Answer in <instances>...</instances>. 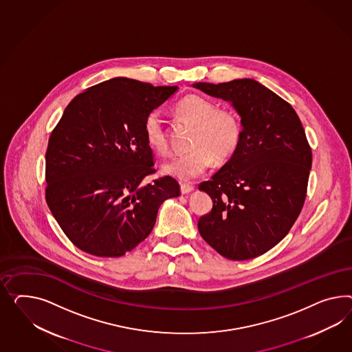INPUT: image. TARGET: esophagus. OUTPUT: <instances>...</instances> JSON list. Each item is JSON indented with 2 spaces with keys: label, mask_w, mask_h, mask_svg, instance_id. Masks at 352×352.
Instances as JSON below:
<instances>
[{
  "label": "esophagus",
  "mask_w": 352,
  "mask_h": 352,
  "mask_svg": "<svg viewBox=\"0 0 352 352\" xmlns=\"http://www.w3.org/2000/svg\"><path fill=\"white\" fill-rule=\"evenodd\" d=\"M193 190H195V187L190 186V184H182L181 186V192L183 195H188V193L193 192Z\"/></svg>",
  "instance_id": "1"
}]
</instances>
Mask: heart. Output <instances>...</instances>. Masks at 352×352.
Segmentation results:
<instances>
[{"mask_svg":"<svg viewBox=\"0 0 352 352\" xmlns=\"http://www.w3.org/2000/svg\"><path fill=\"white\" fill-rule=\"evenodd\" d=\"M175 111L184 120L196 125V131L190 141V152L162 164L165 174L179 181H193L210 169L215 159L224 162L237 150L242 126L233 113L218 110L212 101L199 95L183 97L175 106ZM143 134L152 151L164 155L169 150L168 133L159 111H151L146 116Z\"/></svg>","mask_w":352,"mask_h":352,"instance_id":"obj_1","label":"heart"}]
</instances>
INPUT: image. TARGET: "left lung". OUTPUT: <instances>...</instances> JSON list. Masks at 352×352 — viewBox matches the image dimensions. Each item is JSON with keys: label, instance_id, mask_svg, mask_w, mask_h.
Masks as SVG:
<instances>
[{"label": "left lung", "instance_id": "8db88e82", "mask_svg": "<svg viewBox=\"0 0 352 352\" xmlns=\"http://www.w3.org/2000/svg\"><path fill=\"white\" fill-rule=\"evenodd\" d=\"M192 86L230 102L242 125L236 152L199 186L212 200L199 232L221 256H260L287 236L304 206L313 156L302 124L291 104L255 79Z\"/></svg>", "mask_w": 352, "mask_h": 352}]
</instances>
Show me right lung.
<instances>
[{"label": "right lung", "instance_id": "1", "mask_svg": "<svg viewBox=\"0 0 352 352\" xmlns=\"http://www.w3.org/2000/svg\"><path fill=\"white\" fill-rule=\"evenodd\" d=\"M177 91L118 76L67 104L48 140L46 201L82 251L123 256L151 233L162 202L181 195L169 175L142 183L156 171L144 119Z\"/></svg>", "mask_w": 352, "mask_h": 352}]
</instances>
